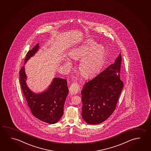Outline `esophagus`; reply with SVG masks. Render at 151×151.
Here are the masks:
<instances>
[{
    "label": "esophagus",
    "mask_w": 151,
    "mask_h": 151,
    "mask_svg": "<svg viewBox=\"0 0 151 151\" xmlns=\"http://www.w3.org/2000/svg\"><path fill=\"white\" fill-rule=\"evenodd\" d=\"M79 86L76 82H74L72 83L69 88V91L72 94H76L79 91Z\"/></svg>",
    "instance_id": "esophagus-1"
}]
</instances>
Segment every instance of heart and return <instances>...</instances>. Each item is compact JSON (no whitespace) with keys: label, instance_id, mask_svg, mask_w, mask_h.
I'll list each match as a JSON object with an SVG mask.
<instances>
[{"label":"heart","instance_id":"1","mask_svg":"<svg viewBox=\"0 0 151 151\" xmlns=\"http://www.w3.org/2000/svg\"><path fill=\"white\" fill-rule=\"evenodd\" d=\"M106 49L103 45H98L93 40H87L77 46L69 52L73 59L83 58L79 63V70L81 74L90 77L96 73L104 62Z\"/></svg>","mask_w":151,"mask_h":151}]
</instances>
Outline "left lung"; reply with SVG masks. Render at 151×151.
<instances>
[{"label": "left lung", "instance_id": "obj_1", "mask_svg": "<svg viewBox=\"0 0 151 151\" xmlns=\"http://www.w3.org/2000/svg\"><path fill=\"white\" fill-rule=\"evenodd\" d=\"M121 53L114 63L86 82L81 91L82 115L87 123H101L113 113L123 87Z\"/></svg>", "mask_w": 151, "mask_h": 151}]
</instances>
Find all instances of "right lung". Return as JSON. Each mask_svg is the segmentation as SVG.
<instances>
[{
  "instance_id": "obj_1",
  "label": "right lung",
  "mask_w": 151,
  "mask_h": 151,
  "mask_svg": "<svg viewBox=\"0 0 151 151\" xmlns=\"http://www.w3.org/2000/svg\"><path fill=\"white\" fill-rule=\"evenodd\" d=\"M37 44L26 55L25 64L37 52ZM24 66L19 71V83L22 93L32 114L45 123L54 124L62 117L64 113L65 101L68 93L66 79L54 78L48 88L40 94H35L27 86Z\"/></svg>"
}]
</instances>
